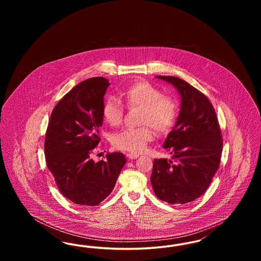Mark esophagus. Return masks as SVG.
I'll use <instances>...</instances> for the list:
<instances>
[{
    "label": "esophagus",
    "instance_id": "esophagus-1",
    "mask_svg": "<svg viewBox=\"0 0 261 261\" xmlns=\"http://www.w3.org/2000/svg\"><path fill=\"white\" fill-rule=\"evenodd\" d=\"M127 158L129 160H135L137 158H139V154L134 153V152H129V153H127Z\"/></svg>",
    "mask_w": 261,
    "mask_h": 261
}]
</instances>
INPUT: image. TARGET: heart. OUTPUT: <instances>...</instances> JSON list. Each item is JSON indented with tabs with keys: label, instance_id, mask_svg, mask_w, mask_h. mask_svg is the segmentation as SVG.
Wrapping results in <instances>:
<instances>
[{
	"label": "heart",
	"instance_id": "heart-1",
	"mask_svg": "<svg viewBox=\"0 0 261 261\" xmlns=\"http://www.w3.org/2000/svg\"><path fill=\"white\" fill-rule=\"evenodd\" d=\"M128 108H141L139 128H125L113 134L112 143L114 148L138 153L146 149L148 143L154 138L152 126L159 133L164 134L171 130L178 116V102L170 97L162 95L159 88L146 81L131 84L121 92ZM101 114L107 123L119 125L124 114L122 102L110 96L103 101Z\"/></svg>",
	"mask_w": 261,
	"mask_h": 261
}]
</instances>
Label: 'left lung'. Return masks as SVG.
I'll return each instance as SVG.
<instances>
[{"mask_svg":"<svg viewBox=\"0 0 261 261\" xmlns=\"http://www.w3.org/2000/svg\"><path fill=\"white\" fill-rule=\"evenodd\" d=\"M177 89L180 112L163 148L172 160H154L150 183L155 196L170 204L199 198L217 171L223 148L213 106L201 92L175 76H156Z\"/></svg>","mask_w":261,"mask_h":261,"instance_id":"1","label":"left lung"}]
</instances>
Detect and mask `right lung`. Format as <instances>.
<instances>
[{"label":"right lung","mask_w":261,"mask_h":261,"mask_svg":"<svg viewBox=\"0 0 261 261\" xmlns=\"http://www.w3.org/2000/svg\"><path fill=\"white\" fill-rule=\"evenodd\" d=\"M110 86L103 77L89 78L72 88L54 108L45 138V156L60 192L80 205H98L111 195L126 163L112 152L106 161L91 159L99 143L103 96Z\"/></svg>","instance_id":"1"}]
</instances>
